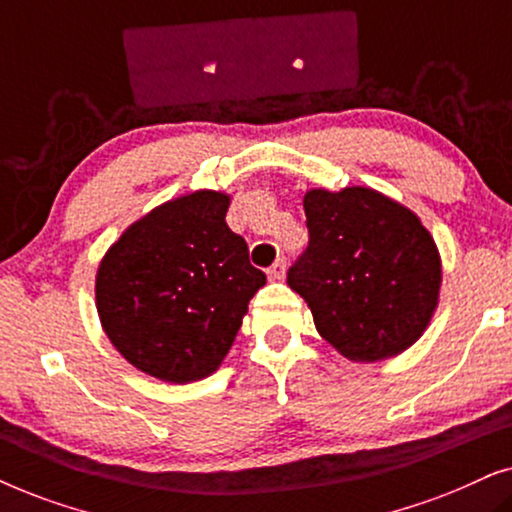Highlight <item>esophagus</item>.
Segmentation results:
<instances>
[{
    "label": "esophagus",
    "instance_id": "esophagus-1",
    "mask_svg": "<svg viewBox=\"0 0 512 512\" xmlns=\"http://www.w3.org/2000/svg\"><path fill=\"white\" fill-rule=\"evenodd\" d=\"M284 270H286L284 258H277V261L272 263V268L268 270V277L270 279H284Z\"/></svg>",
    "mask_w": 512,
    "mask_h": 512
}]
</instances>
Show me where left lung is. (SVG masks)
Listing matches in <instances>:
<instances>
[{
    "mask_svg": "<svg viewBox=\"0 0 512 512\" xmlns=\"http://www.w3.org/2000/svg\"><path fill=\"white\" fill-rule=\"evenodd\" d=\"M310 247L289 286L335 352L377 363L415 345L438 307L443 263L419 216L368 186L307 188Z\"/></svg>",
    "mask_w": 512,
    "mask_h": 512,
    "instance_id": "obj_1",
    "label": "left lung"
}]
</instances>
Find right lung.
<instances>
[{"label":"right lung","instance_id":"add662e5","mask_svg":"<svg viewBox=\"0 0 512 512\" xmlns=\"http://www.w3.org/2000/svg\"><path fill=\"white\" fill-rule=\"evenodd\" d=\"M230 195H179L130 223L102 256L95 307L130 366L188 384L219 370L265 275L226 223Z\"/></svg>","mask_w":512,"mask_h":512}]
</instances>
